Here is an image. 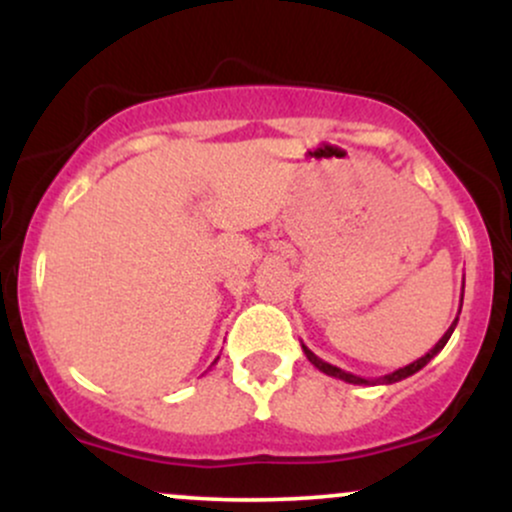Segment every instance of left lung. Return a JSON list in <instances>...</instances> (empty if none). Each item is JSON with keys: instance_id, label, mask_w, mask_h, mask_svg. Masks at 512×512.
Here are the masks:
<instances>
[{"instance_id": "1", "label": "left lung", "mask_w": 512, "mask_h": 512, "mask_svg": "<svg viewBox=\"0 0 512 512\" xmlns=\"http://www.w3.org/2000/svg\"><path fill=\"white\" fill-rule=\"evenodd\" d=\"M460 310H462V298H460ZM457 315H460V313H457ZM457 320H460V317H455V320H452V325L448 327V332H445L443 337L438 339V344L433 346V349L428 351L426 356L416 358V361H414V363H409V366H404V368H399V370H392V373L383 375V378H361V375H354V373H349V370H342V368L332 366V363L322 361V358H320V356H315L313 351H310L308 346H305L303 342H301V346H303V354H305V358H308V361L313 363V366H315L317 370H322V373H325V375H332V378H337V380H344V383H351V385H392V383H399V380L409 378V375L419 373V370L424 368L426 363L431 361L433 356H438L440 351H443V346L448 344L450 334L455 332V327H457Z\"/></svg>"}]
</instances>
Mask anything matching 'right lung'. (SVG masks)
Listing matches in <instances>:
<instances>
[{"instance_id": "right-lung-1", "label": "right lung", "mask_w": 512, "mask_h": 512, "mask_svg": "<svg viewBox=\"0 0 512 512\" xmlns=\"http://www.w3.org/2000/svg\"><path fill=\"white\" fill-rule=\"evenodd\" d=\"M214 363H216V361H214Z\"/></svg>"}]
</instances>
